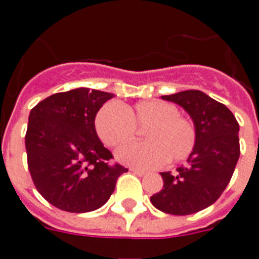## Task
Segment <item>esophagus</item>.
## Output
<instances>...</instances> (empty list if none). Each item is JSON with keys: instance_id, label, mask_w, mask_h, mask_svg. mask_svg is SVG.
I'll return each mask as SVG.
<instances>
[{"instance_id": "esophagus-1", "label": "esophagus", "mask_w": 259, "mask_h": 259, "mask_svg": "<svg viewBox=\"0 0 259 259\" xmlns=\"http://www.w3.org/2000/svg\"><path fill=\"white\" fill-rule=\"evenodd\" d=\"M131 171L135 174V175H137V176H144L146 174V171L139 170V168H131Z\"/></svg>"}]
</instances>
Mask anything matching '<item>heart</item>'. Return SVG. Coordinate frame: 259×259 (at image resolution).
Listing matches in <instances>:
<instances>
[{"mask_svg": "<svg viewBox=\"0 0 259 259\" xmlns=\"http://www.w3.org/2000/svg\"><path fill=\"white\" fill-rule=\"evenodd\" d=\"M98 137L107 146L116 148L131 141L136 127L144 128L146 143L125 145L116 152L119 161L139 168H153L170 162H180L193 152L197 134L175 105L161 100H144L120 106L107 102L95 118Z\"/></svg>", "mask_w": 259, "mask_h": 259, "instance_id": "heart-1", "label": "heart"}]
</instances>
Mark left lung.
Masks as SVG:
<instances>
[{
  "mask_svg": "<svg viewBox=\"0 0 259 259\" xmlns=\"http://www.w3.org/2000/svg\"><path fill=\"white\" fill-rule=\"evenodd\" d=\"M162 100L189 114L197 140L185 166L175 174L161 172L163 188L150 201L167 214H194L218 200L232 178L240 157L239 123L227 106L201 91H183Z\"/></svg>",
  "mask_w": 259,
  "mask_h": 259,
  "instance_id": "obj_1",
  "label": "left lung"
}]
</instances>
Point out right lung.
<instances>
[{
	"instance_id": "1",
	"label": "right lung",
	"mask_w": 259,
	"mask_h": 259,
	"mask_svg": "<svg viewBox=\"0 0 259 259\" xmlns=\"http://www.w3.org/2000/svg\"><path fill=\"white\" fill-rule=\"evenodd\" d=\"M113 93L76 88L56 93L31 110L27 162L38 193L61 210L88 212L104 206L127 168L110 166L95 118Z\"/></svg>"
}]
</instances>
